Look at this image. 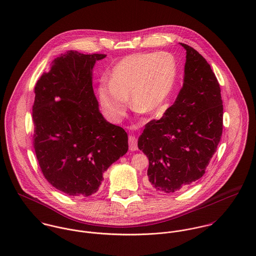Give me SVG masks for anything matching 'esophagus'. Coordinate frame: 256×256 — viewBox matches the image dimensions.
I'll use <instances>...</instances> for the list:
<instances>
[{"instance_id":"obj_1","label":"esophagus","mask_w":256,"mask_h":256,"mask_svg":"<svg viewBox=\"0 0 256 256\" xmlns=\"http://www.w3.org/2000/svg\"><path fill=\"white\" fill-rule=\"evenodd\" d=\"M129 150L134 152V150H138V143H137V139L136 137L134 136H129Z\"/></svg>"}]
</instances>
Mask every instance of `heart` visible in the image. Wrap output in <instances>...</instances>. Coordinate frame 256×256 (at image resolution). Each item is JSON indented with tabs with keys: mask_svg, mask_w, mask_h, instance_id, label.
<instances>
[{
	"mask_svg": "<svg viewBox=\"0 0 256 256\" xmlns=\"http://www.w3.org/2000/svg\"><path fill=\"white\" fill-rule=\"evenodd\" d=\"M176 76V59L168 52L128 55L113 68L110 84L100 88V104L114 121L125 116L129 96L138 112H156L168 100Z\"/></svg>",
	"mask_w": 256,
	"mask_h": 256,
	"instance_id": "heart-1",
	"label": "heart"
}]
</instances>
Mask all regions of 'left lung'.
<instances>
[{"mask_svg":"<svg viewBox=\"0 0 256 256\" xmlns=\"http://www.w3.org/2000/svg\"><path fill=\"white\" fill-rule=\"evenodd\" d=\"M186 50L183 84L174 104L160 120L146 123L138 146L148 158L150 184L172 193L201 178L217 150L222 132L218 80L205 58Z\"/></svg>","mask_w":256,"mask_h":256,"instance_id":"1","label":"left lung"}]
</instances>
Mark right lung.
I'll return each instance as SVG.
<instances>
[{
    "instance_id": "1",
    "label": "right lung",
    "mask_w": 256,
    "mask_h": 256,
    "mask_svg": "<svg viewBox=\"0 0 256 256\" xmlns=\"http://www.w3.org/2000/svg\"><path fill=\"white\" fill-rule=\"evenodd\" d=\"M106 57L69 50L34 88L37 160L47 182L69 196L96 193L104 172L128 150L127 133L104 119L94 92V67Z\"/></svg>"
}]
</instances>
